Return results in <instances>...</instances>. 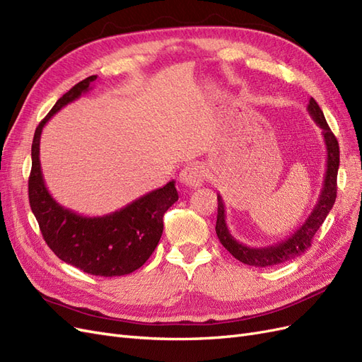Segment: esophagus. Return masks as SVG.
<instances>
[{"label":"esophagus","mask_w":362,"mask_h":362,"mask_svg":"<svg viewBox=\"0 0 362 362\" xmlns=\"http://www.w3.org/2000/svg\"><path fill=\"white\" fill-rule=\"evenodd\" d=\"M205 172L198 164H189L180 172V181L181 184L187 185V187H199L204 182Z\"/></svg>","instance_id":"esophagus-1"}]
</instances>
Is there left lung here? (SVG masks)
Segmentation results:
<instances>
[{"label": "left lung", "instance_id": "left-lung-1", "mask_svg": "<svg viewBox=\"0 0 362 362\" xmlns=\"http://www.w3.org/2000/svg\"><path fill=\"white\" fill-rule=\"evenodd\" d=\"M310 116L314 119V122L322 128V134L326 145V172H325V181L323 187L317 201L314 210L308 216V218L303 222L300 228H298L288 238L282 240V242L267 246V247H249L243 243L237 242V240L229 233L225 221V204L221 194H217V222H216V234L221 240L223 247L238 261L245 262L247 266L255 267H269L276 266L281 262H286L294 259L296 257L302 255L303 252L308 249L313 243V237L315 235L317 229L322 226L326 216L329 214L331 208L335 204L337 198V175L339 166V146L337 137L327 125L325 115L319 104L315 103L314 98L310 100L308 107H306Z\"/></svg>", "mask_w": 362, "mask_h": 362}]
</instances>
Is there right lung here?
Wrapping results in <instances>:
<instances>
[{
    "label": "right lung",
    "instance_id": "obj_1",
    "mask_svg": "<svg viewBox=\"0 0 362 362\" xmlns=\"http://www.w3.org/2000/svg\"><path fill=\"white\" fill-rule=\"evenodd\" d=\"M95 80L96 75H92L75 84L36 128L31 145L28 199L43 240L54 254L90 275L112 278L128 275L148 261L163 234V216L178 201V192L175 181H169L120 210L98 217L76 214L54 201L40 169L42 129L64 105L89 92Z\"/></svg>",
    "mask_w": 362,
    "mask_h": 362
}]
</instances>
